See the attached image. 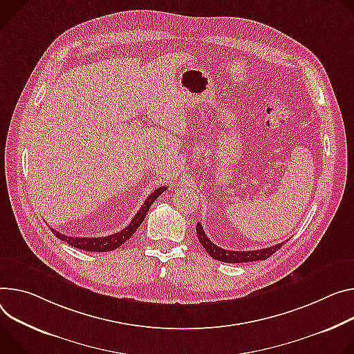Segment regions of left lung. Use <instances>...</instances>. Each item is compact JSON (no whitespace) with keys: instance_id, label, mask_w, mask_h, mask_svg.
Wrapping results in <instances>:
<instances>
[{"instance_id":"8db88e82","label":"left lung","mask_w":354,"mask_h":354,"mask_svg":"<svg viewBox=\"0 0 354 354\" xmlns=\"http://www.w3.org/2000/svg\"><path fill=\"white\" fill-rule=\"evenodd\" d=\"M196 234L198 239L201 241V244L203 245V248L209 252V255L212 259L217 260V261H223V263H229V264H237V263H250V261H261V260H267L268 257H271L277 250H279L282 247L281 244L268 247V248H261V250H252V251H232V250H224L221 247H217L216 244H213L207 236L205 234V230L202 227L201 221H198L196 224Z\"/></svg>"}]
</instances>
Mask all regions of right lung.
<instances>
[{
	"label": "right lung",
	"mask_w": 354,
	"mask_h": 354,
	"mask_svg": "<svg viewBox=\"0 0 354 354\" xmlns=\"http://www.w3.org/2000/svg\"><path fill=\"white\" fill-rule=\"evenodd\" d=\"M165 190H167V186H160V187L155 189L152 194L147 198V201L144 202L141 209L137 212L134 218L130 221V224H128V226L125 229H122L120 233H114V234H110V236H106V237H73V236L60 234L59 232H56L50 226L49 227L57 239L68 243L72 247H76V248H80V250H84V251H91V252L113 251V250L118 248L120 245H122L128 239H130L137 232V229L141 226V223L144 221L151 205Z\"/></svg>",
	"instance_id": "add662e5"
}]
</instances>
